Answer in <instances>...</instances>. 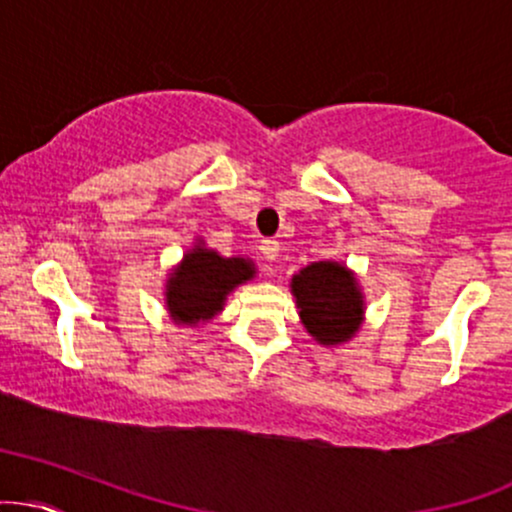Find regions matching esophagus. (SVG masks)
<instances>
[{
    "label": "esophagus",
    "mask_w": 512,
    "mask_h": 512,
    "mask_svg": "<svg viewBox=\"0 0 512 512\" xmlns=\"http://www.w3.org/2000/svg\"><path fill=\"white\" fill-rule=\"evenodd\" d=\"M260 250H262V255H265V260H269V262L277 260V257H279V243H277V240H272V238L262 240Z\"/></svg>",
    "instance_id": "1"
}]
</instances>
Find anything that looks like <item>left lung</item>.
Segmentation results:
<instances>
[{"label": "left lung", "instance_id": "left-lung-1", "mask_svg": "<svg viewBox=\"0 0 512 512\" xmlns=\"http://www.w3.org/2000/svg\"><path fill=\"white\" fill-rule=\"evenodd\" d=\"M289 286L303 328L318 345L338 347L362 328L367 311L362 286L357 274L342 262H311L291 277Z\"/></svg>", "mask_w": 512, "mask_h": 512}]
</instances>
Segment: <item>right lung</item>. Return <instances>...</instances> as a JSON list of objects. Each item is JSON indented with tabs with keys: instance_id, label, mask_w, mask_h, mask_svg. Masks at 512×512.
<instances>
[{
	"instance_id": "obj_1",
	"label": "right lung",
	"mask_w": 512,
	"mask_h": 512,
	"mask_svg": "<svg viewBox=\"0 0 512 512\" xmlns=\"http://www.w3.org/2000/svg\"><path fill=\"white\" fill-rule=\"evenodd\" d=\"M255 274L257 267L250 257H223L199 238L165 279L162 294L172 323L189 328L209 323L223 311L228 296L252 282Z\"/></svg>"
}]
</instances>
